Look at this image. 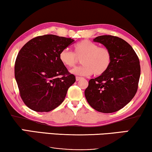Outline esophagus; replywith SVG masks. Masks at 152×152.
<instances>
[{
  "mask_svg": "<svg viewBox=\"0 0 152 152\" xmlns=\"http://www.w3.org/2000/svg\"><path fill=\"white\" fill-rule=\"evenodd\" d=\"M82 79H83V77H78V76L76 77V80L77 81H79V80H82Z\"/></svg>",
  "mask_w": 152,
  "mask_h": 152,
  "instance_id": "esophagus-1",
  "label": "esophagus"
}]
</instances>
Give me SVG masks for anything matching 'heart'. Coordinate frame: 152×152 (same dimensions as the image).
Here are the masks:
<instances>
[{
  "mask_svg": "<svg viewBox=\"0 0 152 152\" xmlns=\"http://www.w3.org/2000/svg\"><path fill=\"white\" fill-rule=\"evenodd\" d=\"M61 63L67 68H73L79 63L83 65L71 70L72 73L79 75H101L107 71L111 64V53L108 48L98 46L96 43L84 39L74 46V53L68 49L60 52Z\"/></svg>",
  "mask_w": 152,
  "mask_h": 152,
  "instance_id": "1",
  "label": "heart"
}]
</instances>
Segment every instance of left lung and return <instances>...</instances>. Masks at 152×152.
<instances>
[{
    "mask_svg": "<svg viewBox=\"0 0 152 152\" xmlns=\"http://www.w3.org/2000/svg\"><path fill=\"white\" fill-rule=\"evenodd\" d=\"M108 48L111 64L104 73L88 82L84 95L92 108L101 113L119 111L136 95L140 75L138 55L127 42L112 35H102L93 40Z\"/></svg>",
    "mask_w": 152,
    "mask_h": 152,
    "instance_id": "left-lung-1",
    "label": "left lung"
}]
</instances>
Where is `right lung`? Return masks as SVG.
<instances>
[{"mask_svg":"<svg viewBox=\"0 0 152 152\" xmlns=\"http://www.w3.org/2000/svg\"><path fill=\"white\" fill-rule=\"evenodd\" d=\"M73 39L53 34L33 38L20 50L14 75L23 102L37 112H48L63 102L75 76L60 61L62 50Z\"/></svg>","mask_w":152,"mask_h":152,"instance_id":"1","label":"right lung"}]
</instances>
